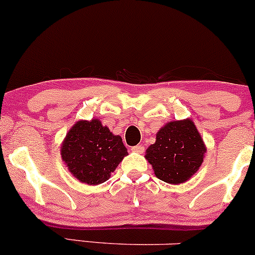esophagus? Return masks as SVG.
Masks as SVG:
<instances>
[{
  "instance_id": "obj_1",
  "label": "esophagus",
  "mask_w": 255,
  "mask_h": 255,
  "mask_svg": "<svg viewBox=\"0 0 255 255\" xmlns=\"http://www.w3.org/2000/svg\"><path fill=\"white\" fill-rule=\"evenodd\" d=\"M131 150L135 151V153H143L144 151V147L143 145H135V147L131 148Z\"/></svg>"
}]
</instances>
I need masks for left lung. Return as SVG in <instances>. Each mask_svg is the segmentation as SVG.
<instances>
[{
	"label": "left lung",
	"mask_w": 255,
	"mask_h": 255,
	"mask_svg": "<svg viewBox=\"0 0 255 255\" xmlns=\"http://www.w3.org/2000/svg\"><path fill=\"white\" fill-rule=\"evenodd\" d=\"M206 150L195 124L187 118L166 123L156 132L155 142L147 148L144 158L159 179L178 185L199 171Z\"/></svg>",
	"instance_id": "8db88e82"
}]
</instances>
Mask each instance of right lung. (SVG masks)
Wrapping results in <instances>:
<instances>
[{
	"label": "right lung",
	"instance_id": "1",
	"mask_svg": "<svg viewBox=\"0 0 255 255\" xmlns=\"http://www.w3.org/2000/svg\"><path fill=\"white\" fill-rule=\"evenodd\" d=\"M61 159L74 178L88 185L108 181L128 155L122 137L114 135L101 120H78L61 143Z\"/></svg>",
	"mask_w": 255,
	"mask_h": 255
}]
</instances>
